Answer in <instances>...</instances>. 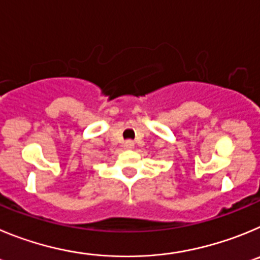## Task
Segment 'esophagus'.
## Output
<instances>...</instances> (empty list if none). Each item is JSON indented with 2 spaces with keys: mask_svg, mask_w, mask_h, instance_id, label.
<instances>
[{
  "mask_svg": "<svg viewBox=\"0 0 260 260\" xmlns=\"http://www.w3.org/2000/svg\"><path fill=\"white\" fill-rule=\"evenodd\" d=\"M123 147H124L125 150H132L133 147H135V144H133V141H131V140H128V141L124 142V145H123Z\"/></svg>",
  "mask_w": 260,
  "mask_h": 260,
  "instance_id": "34e87169",
  "label": "esophagus"
}]
</instances>
